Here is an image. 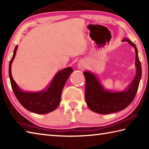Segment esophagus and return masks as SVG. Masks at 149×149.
Listing matches in <instances>:
<instances>
[{"label": "esophagus", "instance_id": "1", "mask_svg": "<svg viewBox=\"0 0 149 149\" xmlns=\"http://www.w3.org/2000/svg\"><path fill=\"white\" fill-rule=\"evenodd\" d=\"M79 67L80 68H82V67H83V66H82L81 65H80L79 66Z\"/></svg>", "mask_w": 149, "mask_h": 149}]
</instances>
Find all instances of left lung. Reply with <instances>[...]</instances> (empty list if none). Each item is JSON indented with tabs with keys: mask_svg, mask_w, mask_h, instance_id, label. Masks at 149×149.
I'll return each instance as SVG.
<instances>
[{
	"mask_svg": "<svg viewBox=\"0 0 149 149\" xmlns=\"http://www.w3.org/2000/svg\"><path fill=\"white\" fill-rule=\"evenodd\" d=\"M122 41L127 42L135 49V66L136 68L135 77L125 90L110 91L104 89L93 73L84 72L83 74L86 79L85 99L89 108L95 113L107 115L124 109L132 102L137 93L142 73L138 49L135 44L129 39L124 38Z\"/></svg>",
	"mask_w": 149,
	"mask_h": 149,
	"instance_id": "8db88e82",
	"label": "left lung"
}]
</instances>
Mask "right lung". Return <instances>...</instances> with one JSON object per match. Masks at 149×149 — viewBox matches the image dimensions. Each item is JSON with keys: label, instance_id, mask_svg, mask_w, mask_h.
<instances>
[{"label": "right lung", "instance_id": "obj_1", "mask_svg": "<svg viewBox=\"0 0 149 149\" xmlns=\"http://www.w3.org/2000/svg\"><path fill=\"white\" fill-rule=\"evenodd\" d=\"M17 49L18 46L17 45L9 65V76L16 97L21 105L31 112L37 114H47L53 111L59 106L61 102L63 87L70 75L73 72L72 68L67 67L59 71L45 90L36 92L24 91L18 87L11 75V64Z\"/></svg>", "mask_w": 149, "mask_h": 149}]
</instances>
